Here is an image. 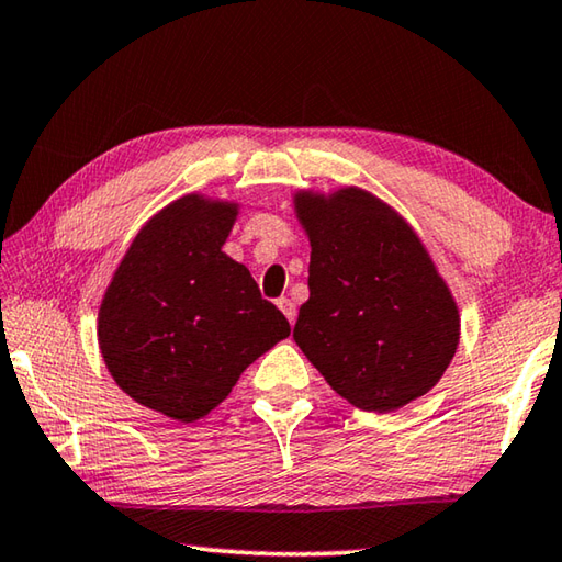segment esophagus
Segmentation results:
<instances>
[{
  "label": "esophagus",
  "instance_id": "obj_1",
  "mask_svg": "<svg viewBox=\"0 0 562 562\" xmlns=\"http://www.w3.org/2000/svg\"><path fill=\"white\" fill-rule=\"evenodd\" d=\"M276 306L281 308V313H283V316H286V321L291 323V326H293V323H296V306H293L291 299H279V301H276Z\"/></svg>",
  "mask_w": 562,
  "mask_h": 562
}]
</instances>
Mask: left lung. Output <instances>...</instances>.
<instances>
[{
  "label": "left lung",
  "instance_id": "8db88e82",
  "mask_svg": "<svg viewBox=\"0 0 562 562\" xmlns=\"http://www.w3.org/2000/svg\"><path fill=\"white\" fill-rule=\"evenodd\" d=\"M308 236V291L293 340L342 400L395 412L454 360L461 316L419 234L356 184L293 192Z\"/></svg>",
  "mask_w": 562,
  "mask_h": 562
}]
</instances>
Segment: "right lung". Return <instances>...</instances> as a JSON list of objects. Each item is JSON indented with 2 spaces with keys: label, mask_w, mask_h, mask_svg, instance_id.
<instances>
[{
  "label": "right lung",
  "mask_w": 562,
  "mask_h": 562,
  "mask_svg": "<svg viewBox=\"0 0 562 562\" xmlns=\"http://www.w3.org/2000/svg\"><path fill=\"white\" fill-rule=\"evenodd\" d=\"M239 210L202 192L162 206L98 308V348L115 385L175 422L210 415L256 358L291 336L249 269L222 251Z\"/></svg>",
  "instance_id": "1"
}]
</instances>
